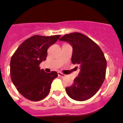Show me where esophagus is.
I'll list each match as a JSON object with an SVG mask.
<instances>
[{"mask_svg":"<svg viewBox=\"0 0 123 123\" xmlns=\"http://www.w3.org/2000/svg\"><path fill=\"white\" fill-rule=\"evenodd\" d=\"M57 74H58V76H60V77L63 78L65 76V74H64L63 73H61V72H58V73H57Z\"/></svg>","mask_w":123,"mask_h":123,"instance_id":"esophagus-1","label":"esophagus"}]
</instances>
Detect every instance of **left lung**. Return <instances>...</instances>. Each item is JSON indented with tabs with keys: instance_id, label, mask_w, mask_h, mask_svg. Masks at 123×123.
<instances>
[{
	"instance_id": "left-lung-1",
	"label": "left lung",
	"mask_w": 123,
	"mask_h": 123,
	"mask_svg": "<svg viewBox=\"0 0 123 123\" xmlns=\"http://www.w3.org/2000/svg\"><path fill=\"white\" fill-rule=\"evenodd\" d=\"M59 40L73 46L72 63L80 68L73 84L66 88L67 93L78 101L89 99L98 91L105 78L107 61L103 52L96 43L80 33L66 34Z\"/></svg>"
}]
</instances>
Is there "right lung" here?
I'll use <instances>...</instances> for the list:
<instances>
[{
    "mask_svg": "<svg viewBox=\"0 0 123 123\" xmlns=\"http://www.w3.org/2000/svg\"><path fill=\"white\" fill-rule=\"evenodd\" d=\"M61 35H33L25 40L14 53L10 62V74L19 92L31 101H39L47 96L52 81L57 73H47L40 69V64L45 61L47 49Z\"/></svg>",
    "mask_w": 123,
    "mask_h": 123,
    "instance_id": "1",
    "label": "right lung"
}]
</instances>
